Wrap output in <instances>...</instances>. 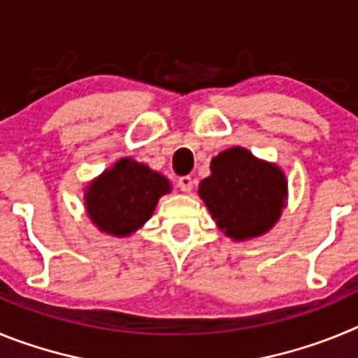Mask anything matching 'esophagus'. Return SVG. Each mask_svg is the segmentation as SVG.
Returning <instances> with one entry per match:
<instances>
[{
	"label": "esophagus",
	"mask_w": 358,
	"mask_h": 358,
	"mask_svg": "<svg viewBox=\"0 0 358 358\" xmlns=\"http://www.w3.org/2000/svg\"><path fill=\"white\" fill-rule=\"evenodd\" d=\"M177 185H179V188L182 189V192H186V194H189L192 189H194V179L189 176H182L179 177V181H177Z\"/></svg>",
	"instance_id": "obj_1"
}]
</instances>
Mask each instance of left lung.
<instances>
[{
	"label": "left lung",
	"mask_w": 358,
	"mask_h": 358,
	"mask_svg": "<svg viewBox=\"0 0 358 358\" xmlns=\"http://www.w3.org/2000/svg\"><path fill=\"white\" fill-rule=\"evenodd\" d=\"M210 170L199 195L224 235L242 242L265 235L278 222L287 206V179L280 166L248 148L231 147L211 159Z\"/></svg>",
	"instance_id": "left-lung-1"
}]
</instances>
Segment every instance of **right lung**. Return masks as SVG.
Wrapping results in <instances>:
<instances>
[{"label": "right lung", "instance_id": "right-lung-1", "mask_svg": "<svg viewBox=\"0 0 358 358\" xmlns=\"http://www.w3.org/2000/svg\"><path fill=\"white\" fill-rule=\"evenodd\" d=\"M170 181L143 163L122 157L85 188V211L107 235L129 236L152 217Z\"/></svg>", "mask_w": 358, "mask_h": 358}]
</instances>
